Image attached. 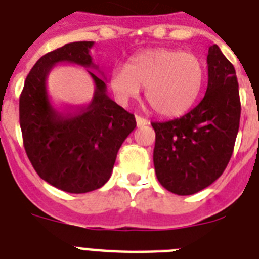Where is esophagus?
Wrapping results in <instances>:
<instances>
[{
	"label": "esophagus",
	"mask_w": 259,
	"mask_h": 259,
	"mask_svg": "<svg viewBox=\"0 0 259 259\" xmlns=\"http://www.w3.org/2000/svg\"><path fill=\"white\" fill-rule=\"evenodd\" d=\"M136 122H137L138 127H142V126H146L150 123V122L148 121L146 118H142V117H140V115H136Z\"/></svg>",
	"instance_id": "esophagus-1"
}]
</instances>
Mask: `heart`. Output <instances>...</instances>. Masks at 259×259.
Masks as SVG:
<instances>
[{
    "label": "heart",
    "mask_w": 259,
    "mask_h": 259,
    "mask_svg": "<svg viewBox=\"0 0 259 259\" xmlns=\"http://www.w3.org/2000/svg\"><path fill=\"white\" fill-rule=\"evenodd\" d=\"M204 75V63L197 55L157 48L133 56L126 68L115 67L110 72V87L121 102L137 97L140 87H146V101L156 113L177 117L196 102Z\"/></svg>",
    "instance_id": "b5f03b06"
}]
</instances>
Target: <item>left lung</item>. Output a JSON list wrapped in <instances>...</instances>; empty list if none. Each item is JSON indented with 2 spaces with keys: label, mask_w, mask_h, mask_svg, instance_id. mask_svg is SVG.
Instances as JSON below:
<instances>
[{
  "label": "left lung",
  "mask_w": 259,
  "mask_h": 259,
  "mask_svg": "<svg viewBox=\"0 0 259 259\" xmlns=\"http://www.w3.org/2000/svg\"><path fill=\"white\" fill-rule=\"evenodd\" d=\"M208 86L199 105L183 117L153 122V162L160 184L176 195H193L225 172L237 140L241 101L235 68L209 47Z\"/></svg>",
  "instance_id": "left-lung-1"
}]
</instances>
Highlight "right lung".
<instances>
[{
    "mask_svg": "<svg viewBox=\"0 0 259 259\" xmlns=\"http://www.w3.org/2000/svg\"><path fill=\"white\" fill-rule=\"evenodd\" d=\"M93 46L94 41L68 42L41 56L20 95L26 156L42 180L70 193H86L107 183L122 142L137 125L133 114L109 97L105 79L100 78L103 72L90 55ZM63 61L89 68L94 95L87 106L66 108L49 95L48 74Z\"/></svg>",
    "mask_w": 259,
    "mask_h": 259,
    "instance_id": "add662e5",
    "label": "right lung"
}]
</instances>
